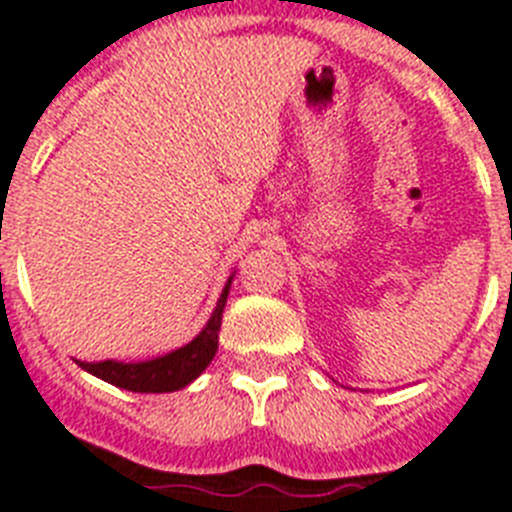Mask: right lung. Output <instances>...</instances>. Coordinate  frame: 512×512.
<instances>
[{"label": "right lung", "mask_w": 512, "mask_h": 512, "mask_svg": "<svg viewBox=\"0 0 512 512\" xmlns=\"http://www.w3.org/2000/svg\"><path fill=\"white\" fill-rule=\"evenodd\" d=\"M231 281H234V276H228L210 321L184 347H178V350L168 352V355L155 357V360H141V363H120V360L81 363L78 360V365L86 373H91V376L102 378V381L112 386H120V389H128V392L162 394L184 389L199 373L205 371L207 365L213 363L215 352H218V331L220 321H223V307H226Z\"/></svg>", "instance_id": "add662e5"}]
</instances>
